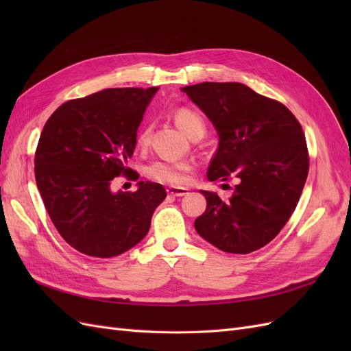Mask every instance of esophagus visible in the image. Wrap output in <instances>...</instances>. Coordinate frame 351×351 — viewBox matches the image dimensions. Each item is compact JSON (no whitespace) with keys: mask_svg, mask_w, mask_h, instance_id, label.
Listing matches in <instances>:
<instances>
[{"mask_svg":"<svg viewBox=\"0 0 351 351\" xmlns=\"http://www.w3.org/2000/svg\"><path fill=\"white\" fill-rule=\"evenodd\" d=\"M167 192L169 196H186L189 193L187 187H180V186H169L167 189Z\"/></svg>","mask_w":351,"mask_h":351,"instance_id":"obj_1","label":"esophagus"}]
</instances>
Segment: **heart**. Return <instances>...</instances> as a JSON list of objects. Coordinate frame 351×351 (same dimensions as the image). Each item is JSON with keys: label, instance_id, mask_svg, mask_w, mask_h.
<instances>
[{"label": "heart", "instance_id": "1", "mask_svg": "<svg viewBox=\"0 0 351 351\" xmlns=\"http://www.w3.org/2000/svg\"><path fill=\"white\" fill-rule=\"evenodd\" d=\"M174 121L177 127L182 130L186 136H189L192 132L197 129H204V120L200 119L195 111L187 110V108H178L174 112ZM149 134L151 129L149 127H145V129L137 136V143L141 146H145L149 142ZM190 165L187 161H178V159H158V161L152 162L147 168V174L152 178L159 180V182L165 183H173V184H182L184 183L189 173H190Z\"/></svg>", "mask_w": 351, "mask_h": 351}]
</instances>
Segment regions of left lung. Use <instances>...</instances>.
<instances>
[{
    "label": "left lung",
    "mask_w": 351,
    "mask_h": 351,
    "mask_svg": "<svg viewBox=\"0 0 351 351\" xmlns=\"http://www.w3.org/2000/svg\"><path fill=\"white\" fill-rule=\"evenodd\" d=\"M218 134L209 182L234 178L228 200L200 190L206 209L197 234L217 249L246 254L268 244L290 219L309 171L300 123L281 102L243 83L205 82L182 88Z\"/></svg>",
    "instance_id": "left-lung-1"
}]
</instances>
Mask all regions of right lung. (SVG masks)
I'll list each match as a JSON object with an SVG mask.
<instances>
[{"instance_id": "obj_1", "label": "right lung", "mask_w": 351, "mask_h": 351, "mask_svg": "<svg viewBox=\"0 0 351 351\" xmlns=\"http://www.w3.org/2000/svg\"><path fill=\"white\" fill-rule=\"evenodd\" d=\"M158 88H114L73 99L56 110L40 133L35 177L48 215L71 247L112 258L141 243L162 184L112 192L115 177L129 174L137 129Z\"/></svg>"}]
</instances>
